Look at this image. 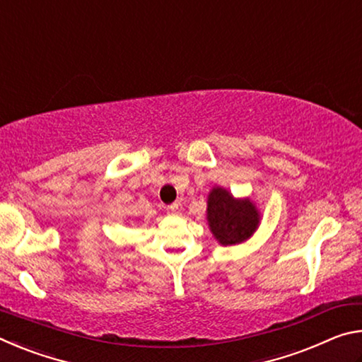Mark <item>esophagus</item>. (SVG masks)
<instances>
[{"mask_svg":"<svg viewBox=\"0 0 362 362\" xmlns=\"http://www.w3.org/2000/svg\"><path fill=\"white\" fill-rule=\"evenodd\" d=\"M177 211H179V204H177V203L168 206V212H170V214H175Z\"/></svg>","mask_w":362,"mask_h":362,"instance_id":"34e87169","label":"esophagus"}]
</instances>
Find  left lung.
Wrapping results in <instances>:
<instances>
[{
	"instance_id": "8db88e82",
	"label": "left lung",
	"mask_w": 362,
	"mask_h": 362,
	"mask_svg": "<svg viewBox=\"0 0 362 362\" xmlns=\"http://www.w3.org/2000/svg\"><path fill=\"white\" fill-rule=\"evenodd\" d=\"M207 223L222 246H233L254 235L260 223V212L249 198L236 199L228 189L216 187L207 196Z\"/></svg>"
}]
</instances>
